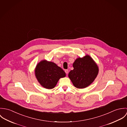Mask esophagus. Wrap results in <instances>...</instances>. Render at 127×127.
<instances>
[{
  "instance_id": "34e87169",
  "label": "esophagus",
  "mask_w": 127,
  "mask_h": 127,
  "mask_svg": "<svg viewBox=\"0 0 127 127\" xmlns=\"http://www.w3.org/2000/svg\"><path fill=\"white\" fill-rule=\"evenodd\" d=\"M65 72L66 73V74H67L68 73V70H67V69L65 70Z\"/></svg>"
}]
</instances>
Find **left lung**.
Here are the masks:
<instances>
[{"label": "left lung", "instance_id": "obj_1", "mask_svg": "<svg viewBox=\"0 0 127 127\" xmlns=\"http://www.w3.org/2000/svg\"><path fill=\"white\" fill-rule=\"evenodd\" d=\"M73 70L68 77L73 85L78 89H84L89 86L96 78L99 68L97 64L89 55L77 58L73 64Z\"/></svg>", "mask_w": 127, "mask_h": 127}]
</instances>
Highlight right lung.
<instances>
[{"instance_id": "right-lung-1", "label": "right lung", "mask_w": 127, "mask_h": 127, "mask_svg": "<svg viewBox=\"0 0 127 127\" xmlns=\"http://www.w3.org/2000/svg\"><path fill=\"white\" fill-rule=\"evenodd\" d=\"M35 76L39 83L47 89H53L61 78L65 77V72L53 62L46 60L36 65Z\"/></svg>"}]
</instances>
